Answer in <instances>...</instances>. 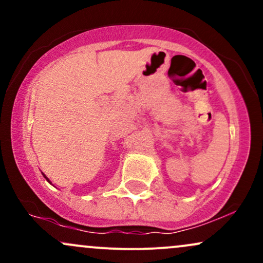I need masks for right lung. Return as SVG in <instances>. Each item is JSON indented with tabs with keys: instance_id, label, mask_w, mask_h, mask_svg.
Masks as SVG:
<instances>
[{
	"instance_id": "obj_1",
	"label": "right lung",
	"mask_w": 263,
	"mask_h": 263,
	"mask_svg": "<svg viewBox=\"0 0 263 263\" xmlns=\"http://www.w3.org/2000/svg\"><path fill=\"white\" fill-rule=\"evenodd\" d=\"M47 180H48V179H47Z\"/></svg>"
}]
</instances>
